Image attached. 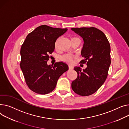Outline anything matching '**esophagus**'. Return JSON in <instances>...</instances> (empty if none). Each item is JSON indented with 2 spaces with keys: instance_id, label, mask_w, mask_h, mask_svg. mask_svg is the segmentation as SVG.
<instances>
[{
  "instance_id": "1",
  "label": "esophagus",
  "mask_w": 129,
  "mask_h": 129,
  "mask_svg": "<svg viewBox=\"0 0 129 129\" xmlns=\"http://www.w3.org/2000/svg\"><path fill=\"white\" fill-rule=\"evenodd\" d=\"M68 68H69V70H72L74 69L73 66L71 65H68Z\"/></svg>"
}]
</instances>
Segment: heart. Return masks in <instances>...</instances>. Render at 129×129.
I'll return each instance as SVG.
<instances>
[{"instance_id": "b5f03b06", "label": "heart", "mask_w": 129, "mask_h": 129, "mask_svg": "<svg viewBox=\"0 0 129 129\" xmlns=\"http://www.w3.org/2000/svg\"><path fill=\"white\" fill-rule=\"evenodd\" d=\"M75 38H76V37H72L71 38V40H73V39H75ZM59 40V38H58V39H56V40L55 42L54 47H55V49H57V46H58ZM74 58V56H72L71 55H69V54H65V55L62 56L61 57L62 61H63L64 62H67V63H72L73 61Z\"/></svg>"}]
</instances>
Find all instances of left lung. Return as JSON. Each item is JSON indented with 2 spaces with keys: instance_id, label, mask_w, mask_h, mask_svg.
<instances>
[{
  "instance_id": "left-lung-1",
  "label": "left lung",
  "mask_w": 129,
  "mask_h": 129,
  "mask_svg": "<svg viewBox=\"0 0 129 129\" xmlns=\"http://www.w3.org/2000/svg\"><path fill=\"white\" fill-rule=\"evenodd\" d=\"M83 39L81 54L84 59L80 63L87 67L81 71L74 67L77 78L72 82L73 90L79 95L85 96L96 92L106 80L111 63L110 46L104 34L94 27L72 28Z\"/></svg>"
}]
</instances>
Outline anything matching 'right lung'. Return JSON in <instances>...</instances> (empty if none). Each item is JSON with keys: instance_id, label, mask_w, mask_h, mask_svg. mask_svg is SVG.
I'll list each match as a JSON object with an SVG mask.
<instances>
[{"instance_id": "add662e5", "label": "right lung", "mask_w": 129, "mask_h": 129, "mask_svg": "<svg viewBox=\"0 0 129 129\" xmlns=\"http://www.w3.org/2000/svg\"><path fill=\"white\" fill-rule=\"evenodd\" d=\"M67 28L41 25L30 33L22 45L20 67L26 83L33 92L46 94L55 88L57 80L68 70L63 62L48 65L49 54L55 49L56 39L66 32Z\"/></svg>"}]
</instances>
